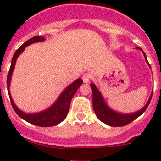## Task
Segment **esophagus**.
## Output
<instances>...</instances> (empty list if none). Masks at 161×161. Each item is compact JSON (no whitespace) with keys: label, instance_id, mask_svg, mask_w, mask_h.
Returning <instances> with one entry per match:
<instances>
[{"label":"esophagus","instance_id":"obj_1","mask_svg":"<svg viewBox=\"0 0 161 161\" xmlns=\"http://www.w3.org/2000/svg\"><path fill=\"white\" fill-rule=\"evenodd\" d=\"M91 77H92V76H91V74L89 73V72L84 74V76H82V80H83L84 83H89V80H91Z\"/></svg>","mask_w":161,"mask_h":161}]
</instances>
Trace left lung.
<instances>
[{
	"instance_id": "obj_1",
	"label": "left lung",
	"mask_w": 161,
	"mask_h": 161,
	"mask_svg": "<svg viewBox=\"0 0 161 161\" xmlns=\"http://www.w3.org/2000/svg\"><path fill=\"white\" fill-rule=\"evenodd\" d=\"M138 49L142 51L141 48L139 47ZM143 55H144L145 59L147 61V64L150 67V64H149L148 61L147 59V56H146L144 52H143ZM90 87L91 89H92V93H93V110H94L95 114H96L97 117L98 118L99 120L102 121V123H106V124L111 126H126V125L129 124L131 122H133L134 120H136L138 117H139L146 110V109L147 108V106H148L149 103L151 102L152 96H153V94L151 95L148 102L145 105V106L143 109H141L139 111L136 112V113L128 114H120L118 113V112H115L114 110H112L111 109H109V106L106 105V103L104 101L103 97H102V94L99 92V90L97 89L94 84L91 83Z\"/></svg>"
}]
</instances>
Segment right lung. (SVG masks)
I'll return each instance as SVG.
<instances>
[{"label": "right lung", "mask_w": 161, "mask_h": 161, "mask_svg": "<svg viewBox=\"0 0 161 161\" xmlns=\"http://www.w3.org/2000/svg\"><path fill=\"white\" fill-rule=\"evenodd\" d=\"M44 40H45V38L42 36L33 37V38H30L29 40L24 42L22 46L20 47L15 52L14 56H13L12 61H11V66L10 68H9V71H8V76H7V89H8V96L10 98V102L11 104H12L13 108H14V111L16 112L18 116H20L22 119H24L28 123H31V124L38 126L47 127V126H55V125L60 123L63 120H64L65 118L67 117L68 111H69L72 97L76 93L80 86L82 85L83 80L81 79H77L76 80H75L73 83L71 84L68 87H67L63 91V93H61L57 101L51 107L48 108L46 110H44V111L40 112V113H24L15 106V104L13 102V99L11 97L10 93H9V85H10L11 76H12L13 71L14 69L17 59H18V55L25 50V47L29 46V45L34 43V42H42Z\"/></svg>", "instance_id": "right-lung-1"}]
</instances>
